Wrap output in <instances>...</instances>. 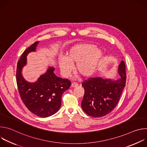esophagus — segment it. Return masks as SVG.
I'll list each match as a JSON object with an SVG mask.
<instances>
[{
	"instance_id": "esophagus-1",
	"label": "esophagus",
	"mask_w": 147,
	"mask_h": 147,
	"mask_svg": "<svg viewBox=\"0 0 147 147\" xmlns=\"http://www.w3.org/2000/svg\"><path fill=\"white\" fill-rule=\"evenodd\" d=\"M78 86V84L77 83H76V82H73V83H72L71 84V87H73V88H74V87H77Z\"/></svg>"
}]
</instances>
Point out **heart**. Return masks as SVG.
I'll return each instance as SVG.
<instances>
[{"label": "heart", "mask_w": 147, "mask_h": 147, "mask_svg": "<svg viewBox=\"0 0 147 147\" xmlns=\"http://www.w3.org/2000/svg\"><path fill=\"white\" fill-rule=\"evenodd\" d=\"M102 51L95 48L90 44H80L72 47L67 52L66 57L60 56L58 63L61 74L66 77L75 70L84 78H88L95 73L102 56Z\"/></svg>", "instance_id": "heart-1"}]
</instances>
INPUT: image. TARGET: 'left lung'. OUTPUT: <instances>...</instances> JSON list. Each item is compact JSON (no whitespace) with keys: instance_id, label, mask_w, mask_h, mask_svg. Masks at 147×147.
Returning a JSON list of instances; mask_svg holds the SVG:
<instances>
[{"instance_id":"obj_1","label":"left lung","mask_w":147,"mask_h":147,"mask_svg":"<svg viewBox=\"0 0 147 147\" xmlns=\"http://www.w3.org/2000/svg\"><path fill=\"white\" fill-rule=\"evenodd\" d=\"M118 73L120 77L117 80L91 77L82 82L84 95L81 107L86 114L93 117H100L116 107L126 81L125 66L123 60L119 65Z\"/></svg>"}]
</instances>
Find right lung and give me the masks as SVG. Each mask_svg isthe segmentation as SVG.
Segmentation results:
<instances>
[{"label": "right lung", "instance_id": "add662e5", "mask_svg": "<svg viewBox=\"0 0 147 147\" xmlns=\"http://www.w3.org/2000/svg\"><path fill=\"white\" fill-rule=\"evenodd\" d=\"M39 41L35 42L22 54L17 63L16 81L20 95L27 109L34 115L47 117L56 113L60 109L61 96L68 90L71 82L56 76L55 68L49 67L36 82L26 81L22 75V69L27 64V56L35 52Z\"/></svg>", "mask_w": 147, "mask_h": 147}]
</instances>
